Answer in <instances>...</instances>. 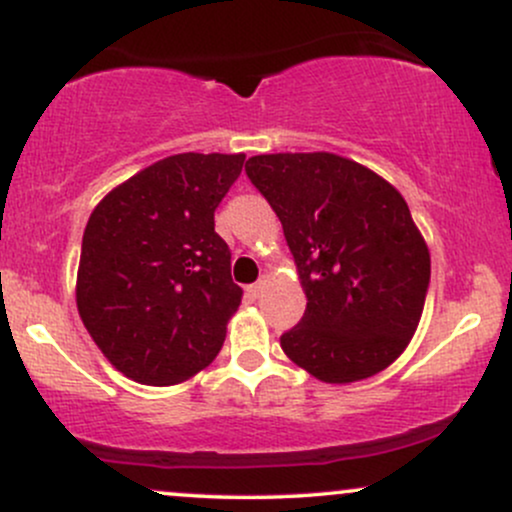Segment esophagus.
Returning <instances> with one entry per match:
<instances>
[{"instance_id":"obj_1","label":"esophagus","mask_w":512,"mask_h":512,"mask_svg":"<svg viewBox=\"0 0 512 512\" xmlns=\"http://www.w3.org/2000/svg\"><path fill=\"white\" fill-rule=\"evenodd\" d=\"M245 293H248L250 298H260V293H262V284H252V286H248V289H245Z\"/></svg>"}]
</instances>
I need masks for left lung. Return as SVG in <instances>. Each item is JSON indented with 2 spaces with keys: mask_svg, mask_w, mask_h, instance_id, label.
<instances>
[{
  "mask_svg": "<svg viewBox=\"0 0 512 512\" xmlns=\"http://www.w3.org/2000/svg\"><path fill=\"white\" fill-rule=\"evenodd\" d=\"M284 226L308 298L281 349L322 383L390 366L424 313L431 255L407 202L349 158L264 154L245 163Z\"/></svg>",
  "mask_w": 512,
  "mask_h": 512,
  "instance_id": "obj_1",
  "label": "left lung"
}]
</instances>
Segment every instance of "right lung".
<instances>
[{
  "instance_id": "1",
  "label": "right lung",
  "mask_w": 512,
  "mask_h": 512,
  "mask_svg": "<svg viewBox=\"0 0 512 512\" xmlns=\"http://www.w3.org/2000/svg\"><path fill=\"white\" fill-rule=\"evenodd\" d=\"M243 154H178L117 185L81 240L76 308L113 366L175 385L214 361L243 289L214 211Z\"/></svg>"
}]
</instances>
